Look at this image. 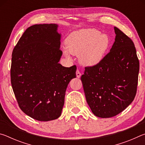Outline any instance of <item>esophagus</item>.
Listing matches in <instances>:
<instances>
[{"mask_svg":"<svg viewBox=\"0 0 145 145\" xmlns=\"http://www.w3.org/2000/svg\"><path fill=\"white\" fill-rule=\"evenodd\" d=\"M76 76H77V78H80V76H81V73L79 72V70H77L76 71Z\"/></svg>","mask_w":145,"mask_h":145,"instance_id":"obj_1","label":"esophagus"}]
</instances>
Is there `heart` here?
<instances>
[{
  "instance_id": "obj_1",
  "label": "heart",
  "mask_w": 145,
  "mask_h": 145,
  "mask_svg": "<svg viewBox=\"0 0 145 145\" xmlns=\"http://www.w3.org/2000/svg\"><path fill=\"white\" fill-rule=\"evenodd\" d=\"M110 43L111 40L107 34L101 33L96 29H83L68 36L64 54L68 58L72 54L79 55L81 64L93 67L103 60Z\"/></svg>"
}]
</instances>
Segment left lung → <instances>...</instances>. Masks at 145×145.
Masks as SVG:
<instances>
[{
  "mask_svg": "<svg viewBox=\"0 0 145 145\" xmlns=\"http://www.w3.org/2000/svg\"><path fill=\"white\" fill-rule=\"evenodd\" d=\"M110 52L96 66L86 67L81 76L86 99L99 118H111L125 110L137 91L139 62L133 41L114 27Z\"/></svg>",
  "mask_w": 145,
  "mask_h": 145,
  "instance_id": "1",
  "label": "left lung"
}]
</instances>
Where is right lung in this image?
Listing matches in <instances>:
<instances>
[{"instance_id":"1","label":"right lung","mask_w":145,"mask_h":145,"mask_svg":"<svg viewBox=\"0 0 145 145\" xmlns=\"http://www.w3.org/2000/svg\"><path fill=\"white\" fill-rule=\"evenodd\" d=\"M56 24L29 27L12 53L11 82L19 107L34 120L47 121L61 116L65 92L76 77V66L59 63L61 34Z\"/></svg>"}]
</instances>
